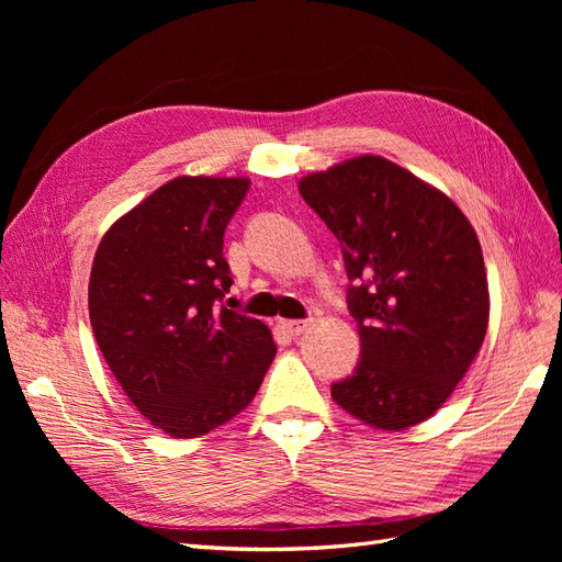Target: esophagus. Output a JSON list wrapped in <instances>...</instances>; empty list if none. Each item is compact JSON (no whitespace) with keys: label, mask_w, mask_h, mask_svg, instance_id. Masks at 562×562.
<instances>
[{"label":"esophagus","mask_w":562,"mask_h":562,"mask_svg":"<svg viewBox=\"0 0 562 562\" xmlns=\"http://www.w3.org/2000/svg\"><path fill=\"white\" fill-rule=\"evenodd\" d=\"M312 326H314V321H312V318H295V321H283V328H285V333L291 335V337H297V335H302V333H307Z\"/></svg>","instance_id":"1"}]
</instances>
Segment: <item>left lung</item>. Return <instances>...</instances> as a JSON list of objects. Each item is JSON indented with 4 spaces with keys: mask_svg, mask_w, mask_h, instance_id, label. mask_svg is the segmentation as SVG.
I'll return each mask as SVG.
<instances>
[{
    "mask_svg": "<svg viewBox=\"0 0 562 562\" xmlns=\"http://www.w3.org/2000/svg\"><path fill=\"white\" fill-rule=\"evenodd\" d=\"M300 194L342 246L361 359L333 401L375 429H405L448 401L479 353L490 295L464 213L382 157L300 180Z\"/></svg>",
    "mask_w": 562,
    "mask_h": 562,
    "instance_id": "8db88e82",
    "label": "left lung"
}]
</instances>
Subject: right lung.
Here are the masks:
<instances>
[{
  "mask_svg": "<svg viewBox=\"0 0 562 562\" xmlns=\"http://www.w3.org/2000/svg\"><path fill=\"white\" fill-rule=\"evenodd\" d=\"M250 180L182 176L103 236L89 281L95 342L131 403L173 438L209 434L258 394L277 345L227 310L225 229Z\"/></svg>",
  "mask_w": 562,
  "mask_h": 562,
  "instance_id": "right-lung-1",
  "label": "right lung"
}]
</instances>
